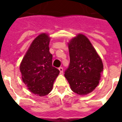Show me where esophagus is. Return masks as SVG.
<instances>
[{
  "label": "esophagus",
  "mask_w": 122,
  "mask_h": 122,
  "mask_svg": "<svg viewBox=\"0 0 122 122\" xmlns=\"http://www.w3.org/2000/svg\"><path fill=\"white\" fill-rule=\"evenodd\" d=\"M59 71H60V73H61V74H63V67H59Z\"/></svg>",
  "instance_id": "34e87169"
}]
</instances>
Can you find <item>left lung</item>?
Masks as SVG:
<instances>
[{
    "mask_svg": "<svg viewBox=\"0 0 122 122\" xmlns=\"http://www.w3.org/2000/svg\"><path fill=\"white\" fill-rule=\"evenodd\" d=\"M70 63L65 72L71 90L80 95L97 87L103 70L101 59L86 36L79 34L69 43Z\"/></svg>",
    "mask_w": 122,
    "mask_h": 122,
    "instance_id": "1",
    "label": "left lung"
}]
</instances>
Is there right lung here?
<instances>
[{"label": "right lung", "instance_id": "obj_1", "mask_svg": "<svg viewBox=\"0 0 122 122\" xmlns=\"http://www.w3.org/2000/svg\"><path fill=\"white\" fill-rule=\"evenodd\" d=\"M50 38L46 33L38 35L32 41L20 64L23 82L30 92L40 97L52 90L53 82L59 71L52 66L50 52Z\"/></svg>", "mask_w": 122, "mask_h": 122}]
</instances>
